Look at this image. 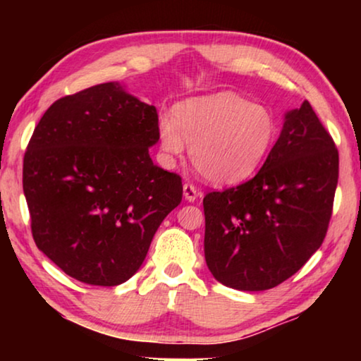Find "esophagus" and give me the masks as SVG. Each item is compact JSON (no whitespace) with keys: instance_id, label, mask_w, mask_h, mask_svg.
I'll return each mask as SVG.
<instances>
[{"instance_id":"obj_1","label":"esophagus","mask_w":361,"mask_h":361,"mask_svg":"<svg viewBox=\"0 0 361 361\" xmlns=\"http://www.w3.org/2000/svg\"><path fill=\"white\" fill-rule=\"evenodd\" d=\"M200 195H202V192L197 189L195 185L189 184V182H187V184H184V197H185V200L195 202L197 197H200Z\"/></svg>"}]
</instances>
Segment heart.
I'll return each mask as SVG.
<instances>
[{
	"instance_id": "heart-1",
	"label": "heart",
	"mask_w": 361,
	"mask_h": 361,
	"mask_svg": "<svg viewBox=\"0 0 361 361\" xmlns=\"http://www.w3.org/2000/svg\"><path fill=\"white\" fill-rule=\"evenodd\" d=\"M161 149L179 157L190 146L197 172L214 184H238L259 169L273 149L278 125L268 108L231 92L180 103L174 118L161 116Z\"/></svg>"
}]
</instances>
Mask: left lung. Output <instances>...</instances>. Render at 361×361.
<instances>
[{
    "mask_svg": "<svg viewBox=\"0 0 361 361\" xmlns=\"http://www.w3.org/2000/svg\"><path fill=\"white\" fill-rule=\"evenodd\" d=\"M337 182V147L304 102L286 113L253 179L204 197V251L214 278L266 290L298 273L327 235Z\"/></svg>",
    "mask_w": 361,
    "mask_h": 361,
    "instance_id": "left-lung-1",
    "label": "left lung"
}]
</instances>
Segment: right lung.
Instances as JSON below:
<instances>
[{
  "label": "right lung",
  "instance_id": "obj_1",
  "mask_svg": "<svg viewBox=\"0 0 361 361\" xmlns=\"http://www.w3.org/2000/svg\"><path fill=\"white\" fill-rule=\"evenodd\" d=\"M156 106L108 82L59 98L34 130L23 190L37 248L71 278L118 286L140 269L182 179L154 166Z\"/></svg>",
  "mask_w": 361,
  "mask_h": 361
}]
</instances>
